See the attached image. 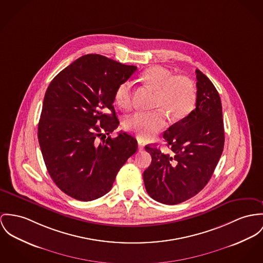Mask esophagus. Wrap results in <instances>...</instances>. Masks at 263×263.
<instances>
[{"label": "esophagus", "instance_id": "obj_1", "mask_svg": "<svg viewBox=\"0 0 263 263\" xmlns=\"http://www.w3.org/2000/svg\"><path fill=\"white\" fill-rule=\"evenodd\" d=\"M138 150L143 151L144 150V144L142 142L138 141Z\"/></svg>", "mask_w": 263, "mask_h": 263}]
</instances>
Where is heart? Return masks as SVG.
<instances>
[{"mask_svg": "<svg viewBox=\"0 0 263 263\" xmlns=\"http://www.w3.org/2000/svg\"><path fill=\"white\" fill-rule=\"evenodd\" d=\"M142 79L155 92L154 108L159 109L171 120L185 118L196 103V90L189 79L176 76L168 69L154 66L142 74ZM133 84L122 82L115 91V102L122 109H129L132 105ZM161 111H138L130 115L126 121L127 130L134 132L142 140L154 138L166 126V119Z\"/></svg>", "mask_w": 263, "mask_h": 263, "instance_id": "heart-1", "label": "heart"}]
</instances>
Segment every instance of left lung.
Instances as JSON below:
<instances>
[{"mask_svg":"<svg viewBox=\"0 0 263 263\" xmlns=\"http://www.w3.org/2000/svg\"><path fill=\"white\" fill-rule=\"evenodd\" d=\"M196 108L163 134L171 152L146 145L152 162L144 171L147 193L158 202L174 205L201 191L210 180L224 147L222 105L219 94L196 70Z\"/></svg>","mask_w":263,"mask_h":263,"instance_id":"1","label":"left lung"}]
</instances>
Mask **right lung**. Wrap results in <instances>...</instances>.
Listing matches in <instances>:
<instances>
[{
	"mask_svg": "<svg viewBox=\"0 0 263 263\" xmlns=\"http://www.w3.org/2000/svg\"><path fill=\"white\" fill-rule=\"evenodd\" d=\"M137 70L98 54L73 62L50 83L43 102L38 139L47 170L67 195L92 201L108 193L116 175L138 148L120 132L115 91Z\"/></svg>",
	"mask_w": 263,
	"mask_h": 263,
	"instance_id": "obj_1",
	"label": "right lung"
}]
</instances>
